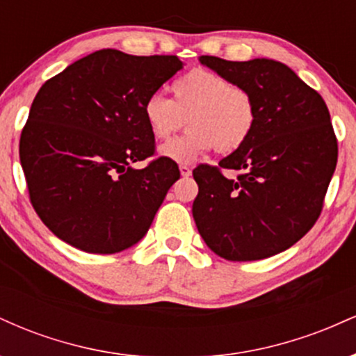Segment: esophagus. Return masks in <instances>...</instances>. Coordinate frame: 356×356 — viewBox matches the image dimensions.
Segmentation results:
<instances>
[{"label":"esophagus","instance_id":"1","mask_svg":"<svg viewBox=\"0 0 356 356\" xmlns=\"http://www.w3.org/2000/svg\"><path fill=\"white\" fill-rule=\"evenodd\" d=\"M179 169H181V175H182V177H189V175H191V167H189V165L181 164V165H179Z\"/></svg>","mask_w":356,"mask_h":356}]
</instances>
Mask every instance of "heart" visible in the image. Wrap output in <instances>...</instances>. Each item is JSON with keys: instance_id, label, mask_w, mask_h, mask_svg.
Wrapping results in <instances>:
<instances>
[{"instance_id": "b5f03b06", "label": "heart", "mask_w": 356, "mask_h": 356, "mask_svg": "<svg viewBox=\"0 0 356 356\" xmlns=\"http://www.w3.org/2000/svg\"><path fill=\"white\" fill-rule=\"evenodd\" d=\"M172 100L154 93L144 104L150 132L165 140L182 129L189 132L161 147L162 157L177 164H191L214 147L218 154H231L248 142L257 120L252 93L231 83L219 73L194 68L172 83Z\"/></svg>"}]
</instances>
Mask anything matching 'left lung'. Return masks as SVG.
I'll return each instance as SVG.
<instances>
[{"mask_svg":"<svg viewBox=\"0 0 356 356\" xmlns=\"http://www.w3.org/2000/svg\"><path fill=\"white\" fill-rule=\"evenodd\" d=\"M201 63L248 88L257 120L243 147L219 165L192 170L199 194L192 216L199 234L227 261H256L291 248L314 226L338 161V140L325 100L275 60ZM224 168L238 175L227 179Z\"/></svg>","mask_w":356,"mask_h":356,"instance_id":"obj_1","label":"left lung"}]
</instances>
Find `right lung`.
Instances as JSON below:
<instances>
[{
	"label": "right lung",
	"instance_id": "add662e5",
	"mask_svg": "<svg viewBox=\"0 0 356 356\" xmlns=\"http://www.w3.org/2000/svg\"><path fill=\"white\" fill-rule=\"evenodd\" d=\"M181 68L175 55L107 48L42 85L19 137V161L31 206L56 238L92 254L144 238L181 177L174 161L155 157L144 104ZM145 158L144 170L133 169Z\"/></svg>",
	"mask_w": 356,
	"mask_h": 356
}]
</instances>
